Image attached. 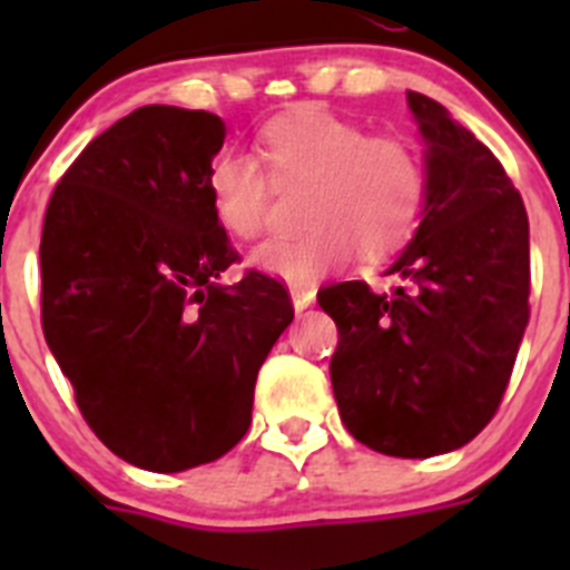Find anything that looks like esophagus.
Returning <instances> with one entry per match:
<instances>
[{
	"label": "esophagus",
	"instance_id": "obj_1",
	"mask_svg": "<svg viewBox=\"0 0 570 570\" xmlns=\"http://www.w3.org/2000/svg\"><path fill=\"white\" fill-rule=\"evenodd\" d=\"M314 296L316 294L311 285H299V282H294V285H291V302H294L296 314H302L305 308H311V305H314Z\"/></svg>",
	"mask_w": 570,
	"mask_h": 570
}]
</instances>
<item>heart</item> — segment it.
I'll use <instances>...</instances> for the list:
<instances>
[{
  "label": "heart",
  "mask_w": 570,
  "mask_h": 570,
  "mask_svg": "<svg viewBox=\"0 0 570 570\" xmlns=\"http://www.w3.org/2000/svg\"><path fill=\"white\" fill-rule=\"evenodd\" d=\"M259 158L274 183H308L299 205L308 228L250 256L268 274L308 285L345 265L356 248L367 262L385 259L420 225L425 165L400 136H367L354 119L305 105L259 130ZM261 166L250 154L225 150L205 174L216 223L239 239H254L271 223L274 188Z\"/></svg>",
  "instance_id": "obj_1"
}]
</instances>
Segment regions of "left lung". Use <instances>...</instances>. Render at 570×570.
<instances>
[{
  "label": "left lung",
  "mask_w": 570,
  "mask_h": 570,
  "mask_svg": "<svg viewBox=\"0 0 570 570\" xmlns=\"http://www.w3.org/2000/svg\"><path fill=\"white\" fill-rule=\"evenodd\" d=\"M425 142L414 239L374 294L336 282L316 294L336 322L331 385L362 445L402 460L456 451L500 407L528 325V214L500 159L425 94L407 90Z\"/></svg>",
  "instance_id": "1"
}]
</instances>
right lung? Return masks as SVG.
I'll return each instance as SVG.
<instances>
[{"label": "right lung", "instance_id": "obj_1", "mask_svg": "<svg viewBox=\"0 0 570 570\" xmlns=\"http://www.w3.org/2000/svg\"><path fill=\"white\" fill-rule=\"evenodd\" d=\"M223 142L208 110L136 108L77 156L45 210V342L94 434L145 471L228 454L294 320L282 282H219L239 259L205 190Z\"/></svg>", "mask_w": 570, "mask_h": 570}]
</instances>
